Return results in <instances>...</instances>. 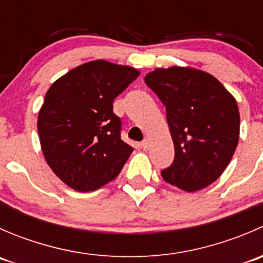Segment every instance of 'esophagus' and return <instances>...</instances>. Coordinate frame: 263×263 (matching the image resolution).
Masks as SVG:
<instances>
[{
	"label": "esophagus",
	"mask_w": 263,
	"mask_h": 263,
	"mask_svg": "<svg viewBox=\"0 0 263 263\" xmlns=\"http://www.w3.org/2000/svg\"><path fill=\"white\" fill-rule=\"evenodd\" d=\"M141 146H142V148H144V150H147L148 146H150V142H148L147 139H145L144 141L141 142Z\"/></svg>",
	"instance_id": "34e87169"
}]
</instances>
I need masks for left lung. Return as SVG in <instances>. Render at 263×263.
<instances>
[{
	"mask_svg": "<svg viewBox=\"0 0 263 263\" xmlns=\"http://www.w3.org/2000/svg\"><path fill=\"white\" fill-rule=\"evenodd\" d=\"M145 82L159 97L176 156L164 181L187 192L202 190L227 169L239 140V110L217 79L191 67L156 68Z\"/></svg>",
	"mask_w": 263,
	"mask_h": 263,
	"instance_id": "8db88e82",
	"label": "left lung"
}]
</instances>
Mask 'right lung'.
<instances>
[{"instance_id":"add662e5","label":"right lung","mask_w":263,"mask_h":263,"mask_svg":"<svg viewBox=\"0 0 263 263\" xmlns=\"http://www.w3.org/2000/svg\"><path fill=\"white\" fill-rule=\"evenodd\" d=\"M140 72L98 60L52 84L38 115L42 151L55 176L79 192L113 181L134 147L121 139L113 102Z\"/></svg>"}]
</instances>
